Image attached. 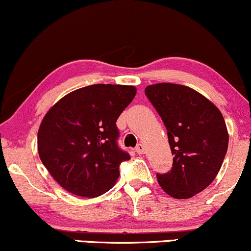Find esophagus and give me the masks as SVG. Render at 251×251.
<instances>
[{
    "mask_svg": "<svg viewBox=\"0 0 251 251\" xmlns=\"http://www.w3.org/2000/svg\"><path fill=\"white\" fill-rule=\"evenodd\" d=\"M135 152H137L138 154H144V153L146 152V147H145L143 144H139L138 146L135 147Z\"/></svg>",
    "mask_w": 251,
    "mask_h": 251,
    "instance_id": "obj_1",
    "label": "esophagus"
}]
</instances>
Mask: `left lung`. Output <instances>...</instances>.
Returning <instances> with one entry per match:
<instances>
[{
  "label": "left lung",
  "instance_id": "8db88e82",
  "mask_svg": "<svg viewBox=\"0 0 251 251\" xmlns=\"http://www.w3.org/2000/svg\"><path fill=\"white\" fill-rule=\"evenodd\" d=\"M167 129L173 167L158 174L162 191L189 199L206 189L221 168L229 134L221 111L209 99L185 85L159 83L145 89Z\"/></svg>",
  "mask_w": 251,
  "mask_h": 251
}]
</instances>
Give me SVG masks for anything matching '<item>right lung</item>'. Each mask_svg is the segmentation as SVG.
<instances>
[{"label":"right lung","instance_id":"right-lung-1","mask_svg":"<svg viewBox=\"0 0 251 251\" xmlns=\"http://www.w3.org/2000/svg\"><path fill=\"white\" fill-rule=\"evenodd\" d=\"M132 85L95 84L75 90L48 111L38 128L41 161L65 191L97 198L119 177L129 155L118 147L116 122L133 100Z\"/></svg>","mask_w":251,"mask_h":251}]
</instances>
